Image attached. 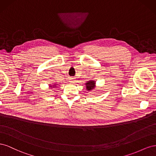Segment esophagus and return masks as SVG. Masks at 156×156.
Returning a JSON list of instances; mask_svg holds the SVG:
<instances>
[{
	"label": "esophagus",
	"mask_w": 156,
	"mask_h": 156,
	"mask_svg": "<svg viewBox=\"0 0 156 156\" xmlns=\"http://www.w3.org/2000/svg\"><path fill=\"white\" fill-rule=\"evenodd\" d=\"M69 81H70L71 83H75V80L74 78H73V77H70V78L69 79Z\"/></svg>",
	"instance_id": "34e87169"
}]
</instances>
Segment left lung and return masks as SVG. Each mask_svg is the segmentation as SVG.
I'll list each match as a JSON object with an SVG mask.
<instances>
[{
    "instance_id": "obj_1",
    "label": "left lung",
    "mask_w": 156,
    "mask_h": 156,
    "mask_svg": "<svg viewBox=\"0 0 156 156\" xmlns=\"http://www.w3.org/2000/svg\"><path fill=\"white\" fill-rule=\"evenodd\" d=\"M86 88L88 91H91L96 87V81H88L86 84Z\"/></svg>"
}]
</instances>
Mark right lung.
<instances>
[{"label":"right lung","mask_w":156,"mask_h":156,"mask_svg":"<svg viewBox=\"0 0 156 156\" xmlns=\"http://www.w3.org/2000/svg\"><path fill=\"white\" fill-rule=\"evenodd\" d=\"M56 85H58V84H53V85H52V84H49V87H50L51 88H54V87H56Z\"/></svg>","instance_id":"add662e5"}]
</instances>
